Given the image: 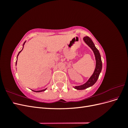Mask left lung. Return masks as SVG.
I'll return each instance as SVG.
<instances>
[{"instance_id":"obj_1","label":"left lung","mask_w":128,"mask_h":128,"mask_svg":"<svg viewBox=\"0 0 128 128\" xmlns=\"http://www.w3.org/2000/svg\"><path fill=\"white\" fill-rule=\"evenodd\" d=\"M83 40L91 48L93 52H94L96 59V68L93 74L90 77V78L88 80L86 83H85L82 85H80V86H75V87H74L76 90H84V89L94 86L96 82V80H98V77L102 69V61L101 56H100L98 50L95 46L94 42H92V40L90 37L88 36L84 37L83 38Z\"/></svg>"}]
</instances>
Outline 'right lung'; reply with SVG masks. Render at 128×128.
Returning <instances> with one entry per match:
<instances>
[{"label": "right lung", "mask_w": 128, "mask_h": 128, "mask_svg": "<svg viewBox=\"0 0 128 128\" xmlns=\"http://www.w3.org/2000/svg\"><path fill=\"white\" fill-rule=\"evenodd\" d=\"M26 42V41H25L24 42V44H23V48H22V49L21 50V51H20L18 52V56H17V59H18V56L19 55V54H20V53L22 51V50H23V48H24V44H25V42ZM16 64H17V60H16ZM46 89H47V88H45V89H44V90H39V91H34V90H32L33 91H34V92H42V91H45Z\"/></svg>", "instance_id": "right-lung-1"}]
</instances>
